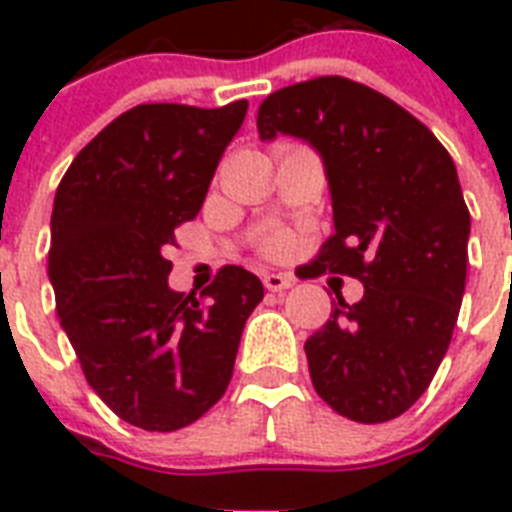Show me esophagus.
<instances>
[{
    "label": "esophagus",
    "mask_w": 512,
    "mask_h": 512,
    "mask_svg": "<svg viewBox=\"0 0 512 512\" xmlns=\"http://www.w3.org/2000/svg\"><path fill=\"white\" fill-rule=\"evenodd\" d=\"M263 284L268 292H284L295 284V276H289V273H265Z\"/></svg>",
    "instance_id": "esophagus-1"
}]
</instances>
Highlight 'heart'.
<instances>
[{
  "label": "heart",
  "mask_w": 512,
  "mask_h": 512,
  "mask_svg": "<svg viewBox=\"0 0 512 512\" xmlns=\"http://www.w3.org/2000/svg\"><path fill=\"white\" fill-rule=\"evenodd\" d=\"M279 244H281V241L276 239V236H273V239L265 241V249H276V247H279Z\"/></svg>",
  "instance_id": "heart-1"
}]
</instances>
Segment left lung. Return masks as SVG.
Returning a JSON list of instances; mask_svg holds the SVG:
<instances>
[{
	"label": "left lung",
	"mask_w": 512,
	"mask_h": 512,
	"mask_svg": "<svg viewBox=\"0 0 512 512\" xmlns=\"http://www.w3.org/2000/svg\"><path fill=\"white\" fill-rule=\"evenodd\" d=\"M257 132L305 140L324 162L335 233L305 273L364 284L305 342L313 388L348 420H393L428 390L465 295L470 212L452 156L420 119L345 76L268 95Z\"/></svg>",
	"instance_id": "obj_1"
}]
</instances>
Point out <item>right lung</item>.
<instances>
[{"label": "right lung", "mask_w": 512, "mask_h": 512, "mask_svg": "<svg viewBox=\"0 0 512 512\" xmlns=\"http://www.w3.org/2000/svg\"><path fill=\"white\" fill-rule=\"evenodd\" d=\"M247 100L146 103L76 154L52 207L50 281L90 388L124 422L170 433L223 398L263 284L225 265L199 297L167 284L164 249L199 215Z\"/></svg>", "instance_id": "right-lung-1"}]
</instances>
